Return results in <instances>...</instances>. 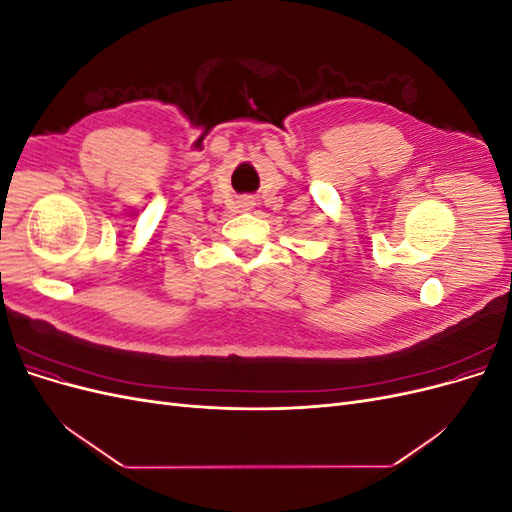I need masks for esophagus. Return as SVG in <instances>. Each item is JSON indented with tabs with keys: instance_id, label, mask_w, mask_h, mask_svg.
<instances>
[{
	"instance_id": "34e87169",
	"label": "esophagus",
	"mask_w": 512,
	"mask_h": 512,
	"mask_svg": "<svg viewBox=\"0 0 512 512\" xmlns=\"http://www.w3.org/2000/svg\"><path fill=\"white\" fill-rule=\"evenodd\" d=\"M241 207L243 209H252V203H250V200H245V203H241Z\"/></svg>"
}]
</instances>
